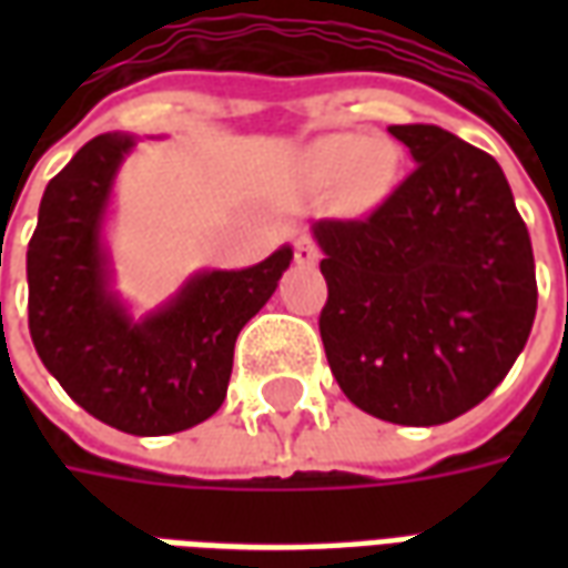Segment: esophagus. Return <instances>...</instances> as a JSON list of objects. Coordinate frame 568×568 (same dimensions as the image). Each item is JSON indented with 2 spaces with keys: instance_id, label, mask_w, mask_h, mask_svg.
<instances>
[{
  "instance_id": "esophagus-1",
  "label": "esophagus",
  "mask_w": 568,
  "mask_h": 568,
  "mask_svg": "<svg viewBox=\"0 0 568 568\" xmlns=\"http://www.w3.org/2000/svg\"><path fill=\"white\" fill-rule=\"evenodd\" d=\"M320 258H322V252H320V246L313 243V236H307V234L297 236L295 240L297 264H301V267H316V264H320Z\"/></svg>"
}]
</instances>
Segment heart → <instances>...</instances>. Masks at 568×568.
I'll return each instance as SVG.
<instances>
[{
	"label": "heart",
	"instance_id": "1",
	"mask_svg": "<svg viewBox=\"0 0 568 568\" xmlns=\"http://www.w3.org/2000/svg\"><path fill=\"white\" fill-rule=\"evenodd\" d=\"M304 175L313 185L346 179V194L356 206H371L386 194L395 175V151L383 140L325 136L304 154Z\"/></svg>",
	"mask_w": 568,
	"mask_h": 568
}]
</instances>
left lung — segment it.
Masks as SVG:
<instances>
[{"mask_svg": "<svg viewBox=\"0 0 568 568\" xmlns=\"http://www.w3.org/2000/svg\"><path fill=\"white\" fill-rule=\"evenodd\" d=\"M414 173L368 219H322L320 334L365 414L440 426L480 405L524 353L536 261L496 158L435 124H393Z\"/></svg>", "mask_w": 568, "mask_h": 568, "instance_id": "8db88e82", "label": "left lung"}]
</instances>
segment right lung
Returning a JSON list of instances; mask_svg holds the SVG:
<instances>
[{
	"label": "right lung",
	"instance_id": "right-lung-1",
	"mask_svg": "<svg viewBox=\"0 0 568 568\" xmlns=\"http://www.w3.org/2000/svg\"><path fill=\"white\" fill-rule=\"evenodd\" d=\"M133 133H103L44 187L27 248L30 334L69 398L128 435H173L222 407L236 334L276 292L292 246L243 271H200L133 316L115 292L103 224Z\"/></svg>",
	"mask_w": 568,
	"mask_h": 568
}]
</instances>
